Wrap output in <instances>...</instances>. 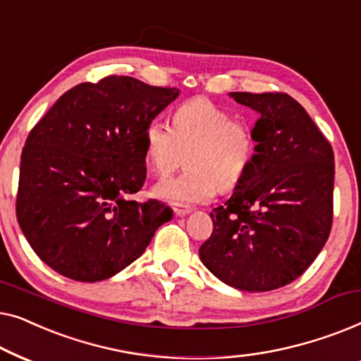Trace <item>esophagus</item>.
<instances>
[{"label":"esophagus","mask_w":361,"mask_h":361,"mask_svg":"<svg viewBox=\"0 0 361 361\" xmlns=\"http://www.w3.org/2000/svg\"><path fill=\"white\" fill-rule=\"evenodd\" d=\"M172 209H174V214L177 216H185V215H189L190 212H192L189 207H182V205H174V207H172Z\"/></svg>","instance_id":"esophagus-1"}]
</instances>
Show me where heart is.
Listing matches in <instances>:
<instances>
[{"label": "heart", "mask_w": 361, "mask_h": 361, "mask_svg": "<svg viewBox=\"0 0 361 361\" xmlns=\"http://www.w3.org/2000/svg\"><path fill=\"white\" fill-rule=\"evenodd\" d=\"M251 128L207 98H192L172 115V128L151 121L145 130V156L152 172L167 176L185 154L184 174L157 182L154 195L176 205L210 200L243 180L253 164Z\"/></svg>", "instance_id": "b5f03b06"}]
</instances>
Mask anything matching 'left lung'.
<instances>
[{
	"label": "left lung",
	"mask_w": 361,
	"mask_h": 361,
	"mask_svg": "<svg viewBox=\"0 0 361 361\" xmlns=\"http://www.w3.org/2000/svg\"><path fill=\"white\" fill-rule=\"evenodd\" d=\"M259 115L253 164L212 212L202 263L221 283L266 293L298 279L332 228L334 151L307 111L286 93L231 92Z\"/></svg>",
	"instance_id": "left-lung-1"
}]
</instances>
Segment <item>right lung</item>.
Listing matches in <instances>:
<instances>
[{
  "label": "right lung",
  "instance_id": "right-lung-1",
  "mask_svg": "<svg viewBox=\"0 0 361 361\" xmlns=\"http://www.w3.org/2000/svg\"><path fill=\"white\" fill-rule=\"evenodd\" d=\"M179 93L133 77L80 83L29 133L16 215L34 253L59 274L111 278L172 219L162 202L131 195L146 180V126Z\"/></svg>",
  "mask_w": 361,
  "mask_h": 361
}]
</instances>
